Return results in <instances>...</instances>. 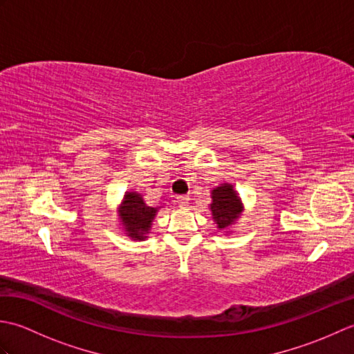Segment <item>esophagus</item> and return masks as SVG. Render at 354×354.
<instances>
[{"label": "esophagus", "instance_id": "esophagus-1", "mask_svg": "<svg viewBox=\"0 0 354 354\" xmlns=\"http://www.w3.org/2000/svg\"><path fill=\"white\" fill-rule=\"evenodd\" d=\"M189 201H190V198L185 196V194H181V196H176L178 205L181 207V208H187V207H189Z\"/></svg>", "mask_w": 354, "mask_h": 354}]
</instances>
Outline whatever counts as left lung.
<instances>
[{"mask_svg": "<svg viewBox=\"0 0 354 354\" xmlns=\"http://www.w3.org/2000/svg\"><path fill=\"white\" fill-rule=\"evenodd\" d=\"M212 198V213L214 222L221 230L228 228L242 213V202H240L237 193L232 190V185L222 184L213 190Z\"/></svg>", "mask_w": 354, "mask_h": 354, "instance_id": "1", "label": "left lung"}]
</instances>
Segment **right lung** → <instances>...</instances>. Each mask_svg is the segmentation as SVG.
Instances as JSON below:
<instances>
[{
	"label": "right lung",
	"mask_w": 354,
	"mask_h": 354,
	"mask_svg": "<svg viewBox=\"0 0 354 354\" xmlns=\"http://www.w3.org/2000/svg\"><path fill=\"white\" fill-rule=\"evenodd\" d=\"M156 208L147 207L138 193H127L120 208V217L132 239H146V232L155 217Z\"/></svg>",
	"instance_id": "add662e5"
}]
</instances>
